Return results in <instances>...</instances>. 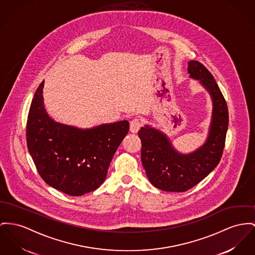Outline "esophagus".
Here are the masks:
<instances>
[{"instance_id": "esophagus-1", "label": "esophagus", "mask_w": 255, "mask_h": 255, "mask_svg": "<svg viewBox=\"0 0 255 255\" xmlns=\"http://www.w3.org/2000/svg\"><path fill=\"white\" fill-rule=\"evenodd\" d=\"M142 126V120L140 118H134L130 121V131L135 133L138 131V129Z\"/></svg>"}]
</instances>
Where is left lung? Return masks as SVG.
I'll return each instance as SVG.
<instances>
[{"label": "left lung", "instance_id": "obj_1", "mask_svg": "<svg viewBox=\"0 0 255 255\" xmlns=\"http://www.w3.org/2000/svg\"><path fill=\"white\" fill-rule=\"evenodd\" d=\"M187 72L197 80L212 99V117L208 136L193 152L177 151L169 137L158 128L145 125L138 131L141 161L153 187L171 192H184L194 187L221 161L228 128V108L211 72L197 61H189Z\"/></svg>", "mask_w": 255, "mask_h": 255}]
</instances>
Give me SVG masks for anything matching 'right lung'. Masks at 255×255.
I'll list each match as a JSON object with an SVG mask.
<instances>
[{
  "mask_svg": "<svg viewBox=\"0 0 255 255\" xmlns=\"http://www.w3.org/2000/svg\"><path fill=\"white\" fill-rule=\"evenodd\" d=\"M38 86L27 121V145L34 165L50 187L71 196L96 190L129 130L127 120L80 128L52 119Z\"/></svg>",
  "mask_w": 255,
  "mask_h": 255,
  "instance_id": "right-lung-1",
  "label": "right lung"
}]
</instances>
